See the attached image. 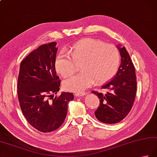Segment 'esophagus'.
Instances as JSON below:
<instances>
[{"label": "esophagus", "mask_w": 157, "mask_h": 157, "mask_svg": "<svg viewBox=\"0 0 157 157\" xmlns=\"http://www.w3.org/2000/svg\"><path fill=\"white\" fill-rule=\"evenodd\" d=\"M86 93L85 92H79V93H75V96H76V97H82V96H83V95H85Z\"/></svg>", "instance_id": "1"}]
</instances>
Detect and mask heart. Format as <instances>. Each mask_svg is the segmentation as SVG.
Masks as SVG:
<instances>
[{"label":"heart","mask_w":157,"mask_h":157,"mask_svg":"<svg viewBox=\"0 0 157 157\" xmlns=\"http://www.w3.org/2000/svg\"><path fill=\"white\" fill-rule=\"evenodd\" d=\"M79 63L82 71L64 79V90L79 93L93 85L96 79L98 83L109 80L118 71L121 56L114 45L85 38L73 45L71 54L61 52L55 67L59 74L67 76L75 71L76 63Z\"/></svg>","instance_id":"obj_1"}]
</instances>
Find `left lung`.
Segmentation results:
<instances>
[{
    "label": "left lung",
    "mask_w": 157,
    "mask_h": 157,
    "mask_svg": "<svg viewBox=\"0 0 157 157\" xmlns=\"http://www.w3.org/2000/svg\"><path fill=\"white\" fill-rule=\"evenodd\" d=\"M121 63L111 81L103 86L108 90L105 94L92 91L100 99L99 106L94 112L99 121L107 124L121 122L130 112L136 95L137 81L135 67L124 47L118 45Z\"/></svg>",
    "instance_id": "left-lung-1"
}]
</instances>
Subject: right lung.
I'll return each mask as SVG.
<instances>
[{
    "label": "right lung",
    "instance_id": "add662e5",
    "mask_svg": "<svg viewBox=\"0 0 157 157\" xmlns=\"http://www.w3.org/2000/svg\"><path fill=\"white\" fill-rule=\"evenodd\" d=\"M57 50L56 43L51 42L30 52L21 61L17 79L23 115L32 127L43 133L60 127L66 118L68 103L74 99L73 93L64 92L54 98L60 84L55 68Z\"/></svg>",
    "mask_w": 157,
    "mask_h": 157
}]
</instances>
